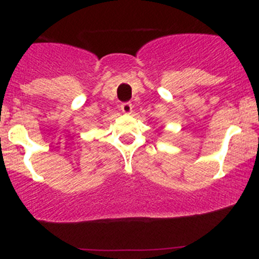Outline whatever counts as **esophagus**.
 I'll list each match as a JSON object with an SVG mask.
<instances>
[{"mask_svg": "<svg viewBox=\"0 0 259 259\" xmlns=\"http://www.w3.org/2000/svg\"><path fill=\"white\" fill-rule=\"evenodd\" d=\"M120 109H121V111L124 114H130L133 111V105L132 103H122L120 105Z\"/></svg>", "mask_w": 259, "mask_h": 259, "instance_id": "esophagus-1", "label": "esophagus"}]
</instances>
